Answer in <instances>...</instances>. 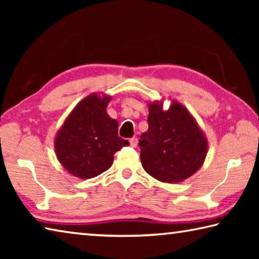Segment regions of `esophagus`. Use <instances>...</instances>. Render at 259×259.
<instances>
[{"label": "esophagus", "instance_id": "34e87169", "mask_svg": "<svg viewBox=\"0 0 259 259\" xmlns=\"http://www.w3.org/2000/svg\"><path fill=\"white\" fill-rule=\"evenodd\" d=\"M129 143H130V146H131V147H136V146H137V144H138V139H137V137H133V138H130Z\"/></svg>", "mask_w": 259, "mask_h": 259}]
</instances>
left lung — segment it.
I'll return each mask as SVG.
<instances>
[{"label":"left lung","mask_w":259,"mask_h":259,"mask_svg":"<svg viewBox=\"0 0 259 259\" xmlns=\"http://www.w3.org/2000/svg\"><path fill=\"white\" fill-rule=\"evenodd\" d=\"M147 123L138 144L147 174L161 182L178 183L198 171L208 143L185 107L176 102L163 112L161 103L150 104Z\"/></svg>","instance_id":"left-lung-1"}]
</instances>
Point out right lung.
Here are the masks:
<instances>
[{
  "mask_svg": "<svg viewBox=\"0 0 259 259\" xmlns=\"http://www.w3.org/2000/svg\"><path fill=\"white\" fill-rule=\"evenodd\" d=\"M109 100V97L99 98L97 95L83 99L57 135V156L74 176H98L112 165L114 154L129 145L128 140L117 135V121L106 113Z\"/></svg>",
  "mask_w": 259,
  "mask_h": 259,
  "instance_id": "1",
  "label": "right lung"
}]
</instances>
